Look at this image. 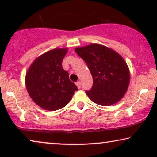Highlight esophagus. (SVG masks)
Segmentation results:
<instances>
[{
    "label": "esophagus",
    "instance_id": "obj_1",
    "mask_svg": "<svg viewBox=\"0 0 157 157\" xmlns=\"http://www.w3.org/2000/svg\"><path fill=\"white\" fill-rule=\"evenodd\" d=\"M76 85L77 86V87H78V89H80V88H81V82H80V81H77V82L76 83Z\"/></svg>",
    "mask_w": 157,
    "mask_h": 157
}]
</instances>
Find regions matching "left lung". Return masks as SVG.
I'll list each match as a JSON object with an SVG mask.
<instances>
[{"mask_svg": "<svg viewBox=\"0 0 157 157\" xmlns=\"http://www.w3.org/2000/svg\"><path fill=\"white\" fill-rule=\"evenodd\" d=\"M86 62L93 77V86L86 93L101 106L119 102L127 91L130 71L126 61L113 49L98 44L75 48Z\"/></svg>", "mask_w": 157, "mask_h": 157, "instance_id": "obj_1", "label": "left lung"}]
</instances>
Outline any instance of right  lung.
I'll use <instances>...</instances> for the list:
<instances>
[{"label": "right lung", "mask_w": 157, "mask_h": 157, "mask_svg": "<svg viewBox=\"0 0 157 157\" xmlns=\"http://www.w3.org/2000/svg\"><path fill=\"white\" fill-rule=\"evenodd\" d=\"M68 48H54L34 60L25 75V86L40 108L56 111L66 106L78 88L62 67Z\"/></svg>", "instance_id": "obj_1"}]
</instances>
